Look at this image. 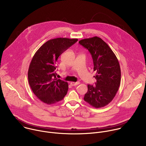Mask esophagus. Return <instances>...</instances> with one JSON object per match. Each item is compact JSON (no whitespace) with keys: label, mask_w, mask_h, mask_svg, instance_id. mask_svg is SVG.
<instances>
[{"label":"esophagus","mask_w":146,"mask_h":146,"mask_svg":"<svg viewBox=\"0 0 146 146\" xmlns=\"http://www.w3.org/2000/svg\"><path fill=\"white\" fill-rule=\"evenodd\" d=\"M80 84L79 82H70V85L72 86H77Z\"/></svg>","instance_id":"esophagus-1"}]
</instances>
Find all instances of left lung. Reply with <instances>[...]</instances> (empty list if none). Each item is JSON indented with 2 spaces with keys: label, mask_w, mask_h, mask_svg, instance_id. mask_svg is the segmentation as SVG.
<instances>
[{
  "label": "left lung",
  "mask_w": 146,
  "mask_h": 146,
  "mask_svg": "<svg viewBox=\"0 0 146 146\" xmlns=\"http://www.w3.org/2000/svg\"><path fill=\"white\" fill-rule=\"evenodd\" d=\"M80 44L91 54L94 71L96 73L95 86L88 85L84 99L95 108L105 107L115 96L121 82V69L118 60L108 44L95 36L81 40Z\"/></svg>",
  "instance_id": "left-lung-1"
}]
</instances>
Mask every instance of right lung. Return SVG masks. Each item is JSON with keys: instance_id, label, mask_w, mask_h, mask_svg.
<instances>
[{"instance_id": "right-lung-1", "label": "right lung", "mask_w": 146, "mask_h": 146, "mask_svg": "<svg viewBox=\"0 0 146 146\" xmlns=\"http://www.w3.org/2000/svg\"><path fill=\"white\" fill-rule=\"evenodd\" d=\"M77 41L62 37L51 39L39 48L31 60L29 84L37 98L47 105L62 100L67 94L68 82L56 77V62L58 57Z\"/></svg>"}]
</instances>
